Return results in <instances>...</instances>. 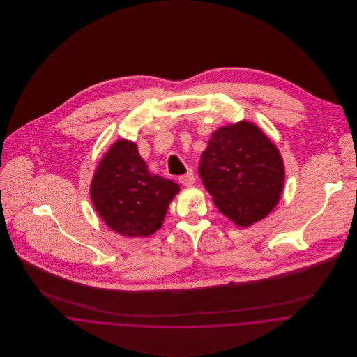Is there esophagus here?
Returning <instances> with one entry per match:
<instances>
[{"label":"esophagus","mask_w":357,"mask_h":357,"mask_svg":"<svg viewBox=\"0 0 357 357\" xmlns=\"http://www.w3.org/2000/svg\"><path fill=\"white\" fill-rule=\"evenodd\" d=\"M178 180H180V183H181L184 187H191V185L194 184V181H195V177H194L192 173H187V174L181 176Z\"/></svg>","instance_id":"34e87169"}]
</instances>
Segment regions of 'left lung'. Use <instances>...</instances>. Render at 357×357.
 <instances>
[{
    "mask_svg": "<svg viewBox=\"0 0 357 357\" xmlns=\"http://www.w3.org/2000/svg\"><path fill=\"white\" fill-rule=\"evenodd\" d=\"M198 172L213 204L239 228H249L268 215L286 178L277 146L246 119L211 133Z\"/></svg>",
    "mask_w": 357,
    "mask_h": 357,
    "instance_id": "obj_1",
    "label": "left lung"
}]
</instances>
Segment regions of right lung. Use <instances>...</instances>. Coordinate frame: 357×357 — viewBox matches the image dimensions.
<instances>
[{
    "instance_id": "right-lung-1",
    "label": "right lung",
    "mask_w": 357,
    "mask_h": 357,
    "mask_svg": "<svg viewBox=\"0 0 357 357\" xmlns=\"http://www.w3.org/2000/svg\"><path fill=\"white\" fill-rule=\"evenodd\" d=\"M178 191V184L149 170L137 145L128 139L109 146L90 184L100 218L125 238H148L160 229Z\"/></svg>"
}]
</instances>
